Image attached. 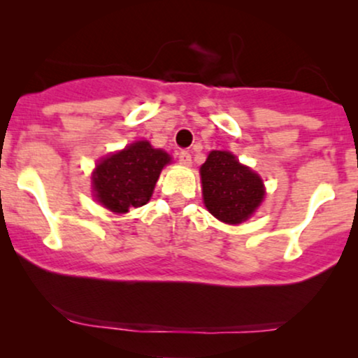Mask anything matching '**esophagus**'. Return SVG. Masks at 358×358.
<instances>
[{"label":"esophagus","mask_w":358,"mask_h":358,"mask_svg":"<svg viewBox=\"0 0 358 358\" xmlns=\"http://www.w3.org/2000/svg\"><path fill=\"white\" fill-rule=\"evenodd\" d=\"M178 162L182 163V165H185V166H190V165H192V155H190V151L180 150V151H178Z\"/></svg>","instance_id":"esophagus-1"}]
</instances>
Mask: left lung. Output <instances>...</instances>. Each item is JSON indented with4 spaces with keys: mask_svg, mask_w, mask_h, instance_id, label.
Instances as JSON below:
<instances>
[{
    "mask_svg": "<svg viewBox=\"0 0 358 358\" xmlns=\"http://www.w3.org/2000/svg\"><path fill=\"white\" fill-rule=\"evenodd\" d=\"M200 175L205 207L225 224L248 220L264 199L262 180L229 151H212Z\"/></svg>",
    "mask_w": 358,
    "mask_h": 358,
    "instance_id": "left-lung-1",
    "label": "left lung"
}]
</instances>
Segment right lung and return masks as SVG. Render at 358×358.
I'll return each mask as SVG.
<instances>
[{
    "instance_id": "obj_1",
    "label": "right lung",
    "mask_w": 358,
    "mask_h": 358,
    "mask_svg": "<svg viewBox=\"0 0 358 358\" xmlns=\"http://www.w3.org/2000/svg\"><path fill=\"white\" fill-rule=\"evenodd\" d=\"M166 163H170V156L155 150L148 141L133 143L108 156L92 176L97 200L116 213L141 207L150 202L156 180Z\"/></svg>"
}]
</instances>
